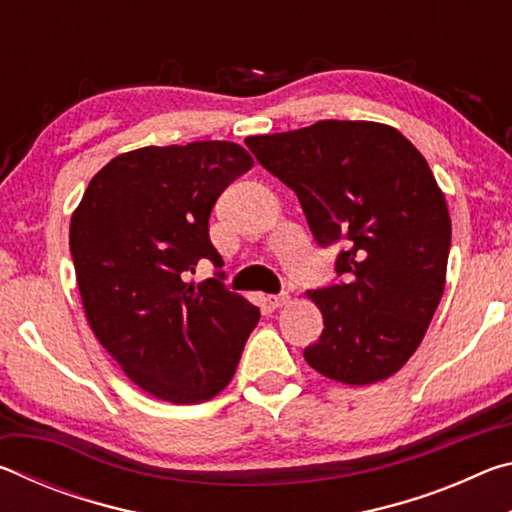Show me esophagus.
I'll use <instances>...</instances> for the list:
<instances>
[{
  "label": "esophagus",
  "mask_w": 512,
  "mask_h": 512,
  "mask_svg": "<svg viewBox=\"0 0 512 512\" xmlns=\"http://www.w3.org/2000/svg\"><path fill=\"white\" fill-rule=\"evenodd\" d=\"M289 300H291L289 293H275V296H266V305L271 309H280V307L287 305Z\"/></svg>",
  "instance_id": "obj_1"
}]
</instances>
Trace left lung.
<instances>
[{"mask_svg": "<svg viewBox=\"0 0 512 512\" xmlns=\"http://www.w3.org/2000/svg\"><path fill=\"white\" fill-rule=\"evenodd\" d=\"M275 178L296 192L318 246L339 244L341 282L307 291L323 334L311 368L341 384L395 375L418 350L445 289L452 221L427 160L393 126L316 121L246 137Z\"/></svg>", "mask_w": 512, "mask_h": 512, "instance_id": "1", "label": "left lung"}]
</instances>
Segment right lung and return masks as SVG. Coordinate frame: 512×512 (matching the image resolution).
Here are the masks:
<instances>
[{
	"instance_id": "add662e5",
	"label": "right lung",
	"mask_w": 512,
	"mask_h": 512,
	"mask_svg": "<svg viewBox=\"0 0 512 512\" xmlns=\"http://www.w3.org/2000/svg\"><path fill=\"white\" fill-rule=\"evenodd\" d=\"M250 167L235 142L144 146L112 158L72 214L85 318L126 377L158 400L219 395L259 320L255 305L223 287V273L185 282L201 259L223 266L210 214Z\"/></svg>"
}]
</instances>
